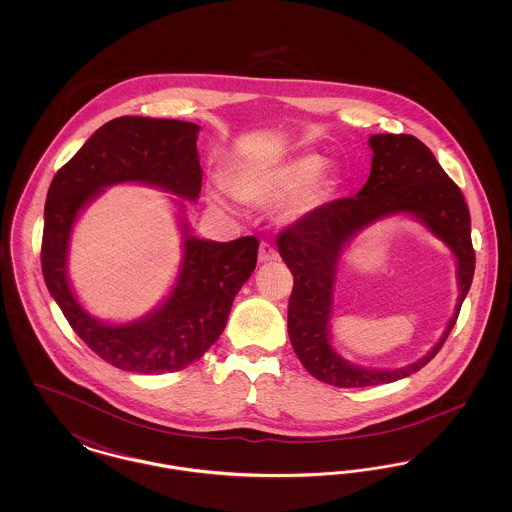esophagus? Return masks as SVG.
Returning a JSON list of instances; mask_svg holds the SVG:
<instances>
[{"label":"esophagus","instance_id":"obj_1","mask_svg":"<svg viewBox=\"0 0 512 512\" xmlns=\"http://www.w3.org/2000/svg\"><path fill=\"white\" fill-rule=\"evenodd\" d=\"M278 259L276 247L268 242H261L259 245V263H272Z\"/></svg>","mask_w":512,"mask_h":512}]
</instances>
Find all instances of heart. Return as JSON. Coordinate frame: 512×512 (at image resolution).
<instances>
[{"mask_svg": "<svg viewBox=\"0 0 512 512\" xmlns=\"http://www.w3.org/2000/svg\"><path fill=\"white\" fill-rule=\"evenodd\" d=\"M320 167V157L303 155L268 169H253L232 176L230 188L247 203L265 205L282 195L288 199L282 203L280 217L284 220H297L311 211L330 194V178Z\"/></svg>", "mask_w": 512, "mask_h": 512, "instance_id": "1", "label": "heart"}]
</instances>
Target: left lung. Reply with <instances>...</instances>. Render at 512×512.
Here are the masks:
<instances>
[{"instance_id": "8db88e82", "label": "left lung", "mask_w": 512, "mask_h": 512, "mask_svg": "<svg viewBox=\"0 0 512 512\" xmlns=\"http://www.w3.org/2000/svg\"><path fill=\"white\" fill-rule=\"evenodd\" d=\"M368 144L374 153L372 171L361 192L320 205L276 238L293 274L288 305L293 351L309 374L336 388L390 384L428 365L457 322L476 267L468 205L434 153L411 134H374ZM397 212L422 219L456 253L460 299L446 334L426 358L395 371L361 369L341 360L327 340L333 280L346 242L368 223Z\"/></svg>"}]
</instances>
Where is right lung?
I'll return each instance as SVG.
<instances>
[{"label":"right lung","mask_w":512,"mask_h":512,"mask_svg":"<svg viewBox=\"0 0 512 512\" xmlns=\"http://www.w3.org/2000/svg\"><path fill=\"white\" fill-rule=\"evenodd\" d=\"M199 126L149 117L103 124L51 180L44 209L42 272L63 315L99 359L138 374L176 372L199 361L219 340L236 293L257 265L259 240H197L184 230V263L169 299L149 317L103 324L76 301L67 280V249L74 219L101 188L144 182L197 199L201 167Z\"/></svg>","instance_id":"obj_1"}]
</instances>
